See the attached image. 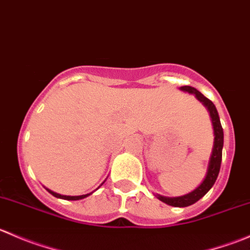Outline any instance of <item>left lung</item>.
Here are the masks:
<instances>
[{
  "label": "left lung",
  "instance_id": "obj_1",
  "mask_svg": "<svg viewBox=\"0 0 250 250\" xmlns=\"http://www.w3.org/2000/svg\"><path fill=\"white\" fill-rule=\"evenodd\" d=\"M183 92L188 93V94H193L197 98L198 102H201L204 105L207 110H208L209 116H210L211 120V125H213V132H214V143H213V148H211L210 157H209L208 167H207V173L206 176L203 178L202 183L192 190L191 192L186 193V195L178 196V197H166L162 195H155L156 197L160 201H162L163 203L168 204V206L172 207H179V208H183V207H188L191 204L196 203L198 200L203 197L211 188H213L214 183H215L216 178H218L219 172H220V165H221V157H223V146H224V130L221 127L220 118H219L218 110H216L215 105L206 98L201 92H198L196 88L190 87V85H183V87L179 88Z\"/></svg>",
  "mask_w": 250,
  "mask_h": 250
}]
</instances>
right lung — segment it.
Returning <instances> with one entry per match:
<instances>
[{
    "label": "right lung",
    "instance_id": "add662e5",
    "mask_svg": "<svg viewBox=\"0 0 250 250\" xmlns=\"http://www.w3.org/2000/svg\"><path fill=\"white\" fill-rule=\"evenodd\" d=\"M104 183H105V180H104ZM104 183H103V184H104ZM103 184H102V185H103ZM102 185H100V186H102ZM100 186H99V188H100ZM98 188H97V190H98ZM46 190L48 191V192L50 193V195L54 196V197H57V198H62V200H67V201H78V200H82V198L88 197V196L92 195V193L94 192V191H93V192L87 193V195H81V196H65V195H60V193L54 192V191L49 190V188H46Z\"/></svg>",
    "mask_w": 250,
    "mask_h": 250
}]
</instances>
